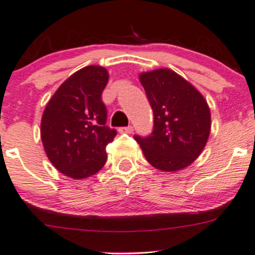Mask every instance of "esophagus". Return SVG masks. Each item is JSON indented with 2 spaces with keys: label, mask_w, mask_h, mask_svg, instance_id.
I'll return each mask as SVG.
<instances>
[{
  "label": "esophagus",
  "mask_w": 255,
  "mask_h": 255,
  "mask_svg": "<svg viewBox=\"0 0 255 255\" xmlns=\"http://www.w3.org/2000/svg\"><path fill=\"white\" fill-rule=\"evenodd\" d=\"M121 133H132L133 132V127L132 126H127V127H121L120 129Z\"/></svg>",
  "instance_id": "esophagus-1"
}]
</instances>
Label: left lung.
I'll list each match as a JSON object with an SVG mask.
<instances>
[{
    "label": "left lung",
    "mask_w": 255,
    "mask_h": 255,
    "mask_svg": "<svg viewBox=\"0 0 255 255\" xmlns=\"http://www.w3.org/2000/svg\"><path fill=\"white\" fill-rule=\"evenodd\" d=\"M154 115L148 137L134 135L146 160L163 171L189 166L201 154L211 129V113L204 96L169 69L139 76Z\"/></svg>",
    "instance_id": "obj_1"
}]
</instances>
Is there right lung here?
Returning <instances> with one entry per match:
<instances>
[{
    "instance_id": "obj_1",
    "label": "right lung",
    "mask_w": 255,
    "mask_h": 255,
    "mask_svg": "<svg viewBox=\"0 0 255 255\" xmlns=\"http://www.w3.org/2000/svg\"><path fill=\"white\" fill-rule=\"evenodd\" d=\"M107 81L106 69L86 66L65 80L45 107L42 142L49 160L64 175L84 179L106 163V145L117 134L106 126L102 91Z\"/></svg>"
}]
</instances>
